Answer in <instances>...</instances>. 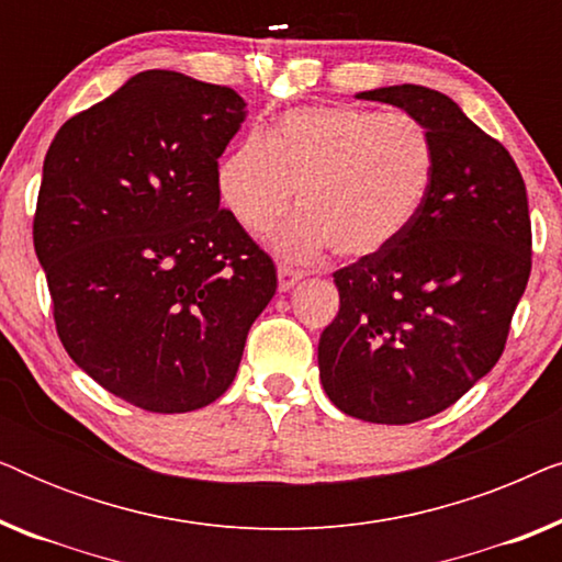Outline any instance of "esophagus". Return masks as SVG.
<instances>
[{"label":"esophagus","mask_w":562,"mask_h":562,"mask_svg":"<svg viewBox=\"0 0 562 562\" xmlns=\"http://www.w3.org/2000/svg\"><path fill=\"white\" fill-rule=\"evenodd\" d=\"M302 271H299V268H294V266H286V263H281L279 266V289L281 291H289V289H294L299 281H302Z\"/></svg>","instance_id":"esophagus-1"}]
</instances>
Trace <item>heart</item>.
Listing matches in <instances>:
<instances>
[{
  "label": "heart",
  "mask_w": 562,
  "mask_h": 562,
  "mask_svg": "<svg viewBox=\"0 0 562 562\" xmlns=\"http://www.w3.org/2000/svg\"><path fill=\"white\" fill-rule=\"evenodd\" d=\"M437 179L432 130L414 114L366 106H302L268 137L248 135L220 160L222 204L250 233L296 212L273 245L289 258H368L396 243L425 210Z\"/></svg>",
  "instance_id": "heart-1"
}]
</instances>
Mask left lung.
I'll list each match as a JSON object with an SVG mask.
<instances>
[{"mask_svg":"<svg viewBox=\"0 0 562 562\" xmlns=\"http://www.w3.org/2000/svg\"><path fill=\"white\" fill-rule=\"evenodd\" d=\"M358 99L432 130L437 179L396 243L333 273L340 312L319 337V379L348 417L412 425L502 358L532 271L527 189L509 150L440 91L402 83Z\"/></svg>","mask_w":562,"mask_h":562,"instance_id":"left-lung-1","label":"left lung"}]
</instances>
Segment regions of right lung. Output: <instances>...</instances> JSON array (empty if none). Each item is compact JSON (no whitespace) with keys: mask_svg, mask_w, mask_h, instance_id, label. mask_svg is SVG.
<instances>
[{"mask_svg":"<svg viewBox=\"0 0 562 562\" xmlns=\"http://www.w3.org/2000/svg\"><path fill=\"white\" fill-rule=\"evenodd\" d=\"M229 87L143 71L53 137L33 243L64 348L145 412L220 398L276 294V266L220 206L245 120Z\"/></svg>","mask_w":562,"mask_h":562,"instance_id":"1","label":"right lung"}]
</instances>
